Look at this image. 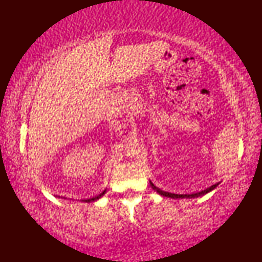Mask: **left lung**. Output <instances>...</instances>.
I'll return each mask as SVG.
<instances>
[{
	"label": "left lung",
	"instance_id": "8db88e82",
	"mask_svg": "<svg viewBox=\"0 0 262 262\" xmlns=\"http://www.w3.org/2000/svg\"><path fill=\"white\" fill-rule=\"evenodd\" d=\"M151 186H152V188L154 189L155 191L159 192L160 194H162V196H164V197H169V198H174V199H177V198H196V197H199V196H203V194H206V193H207V192H209V191L213 190V189H215L217 186H219V183H216V185H214V186H211V187L207 188V189H206V190H203V191L197 192V193H191V194H177V193L166 192V191L161 190V189H159L158 187H155L152 182H151Z\"/></svg>",
	"mask_w": 262,
	"mask_h": 262
}]
</instances>
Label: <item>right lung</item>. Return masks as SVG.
Wrapping results in <instances>:
<instances>
[{"instance_id":"right-lung-1","label":"right lung","mask_w":262,"mask_h":262,"mask_svg":"<svg viewBox=\"0 0 262 262\" xmlns=\"http://www.w3.org/2000/svg\"><path fill=\"white\" fill-rule=\"evenodd\" d=\"M104 192H105V191L101 192V193H100V194H99V196H97V197H93V198H90V199H86V200H84V202H86V203H90V202H94V200H97V199H99V198H100V197H101V196H103V194H104Z\"/></svg>"}]
</instances>
